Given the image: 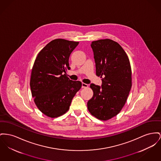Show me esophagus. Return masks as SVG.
Masks as SVG:
<instances>
[{
  "label": "esophagus",
  "mask_w": 161,
  "mask_h": 161,
  "mask_svg": "<svg viewBox=\"0 0 161 161\" xmlns=\"http://www.w3.org/2000/svg\"><path fill=\"white\" fill-rule=\"evenodd\" d=\"M88 87V85H87V84L82 83V87H83V88H86V87Z\"/></svg>",
  "instance_id": "1"
}]
</instances>
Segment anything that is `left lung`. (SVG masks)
<instances>
[{"mask_svg": "<svg viewBox=\"0 0 161 161\" xmlns=\"http://www.w3.org/2000/svg\"><path fill=\"white\" fill-rule=\"evenodd\" d=\"M96 75L102 78V86L91 84L93 97L87 109L96 118L107 120L120 112L131 88V69L126 52L109 39L92 42Z\"/></svg>", "mask_w": 161, "mask_h": 161, "instance_id": "left-lung-1", "label": "left lung"}]
</instances>
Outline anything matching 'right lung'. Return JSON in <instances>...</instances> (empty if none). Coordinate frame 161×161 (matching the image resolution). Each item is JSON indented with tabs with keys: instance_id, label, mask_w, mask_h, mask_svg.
<instances>
[{
	"instance_id": "right-lung-1",
	"label": "right lung",
	"mask_w": 161,
	"mask_h": 161,
	"mask_svg": "<svg viewBox=\"0 0 161 161\" xmlns=\"http://www.w3.org/2000/svg\"><path fill=\"white\" fill-rule=\"evenodd\" d=\"M79 42L57 39L38 53L32 68L30 89L38 109L46 115L55 118L66 113L80 89L81 82L66 76L70 69L69 58Z\"/></svg>"
}]
</instances>
